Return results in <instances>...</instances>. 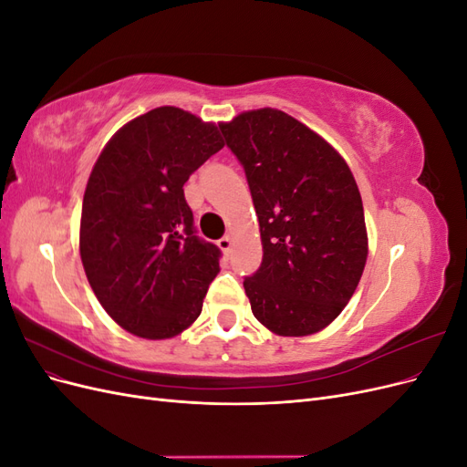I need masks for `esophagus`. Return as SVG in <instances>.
<instances>
[{
	"label": "esophagus",
	"mask_w": 467,
	"mask_h": 467,
	"mask_svg": "<svg viewBox=\"0 0 467 467\" xmlns=\"http://www.w3.org/2000/svg\"><path fill=\"white\" fill-rule=\"evenodd\" d=\"M232 244H234V237H232V235H223V237L218 239V247H220L223 253H228V251L232 249Z\"/></svg>",
	"instance_id": "esophagus-1"
}]
</instances>
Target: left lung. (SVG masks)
<instances>
[{
  "label": "left lung",
  "instance_id": "8db88e82",
  "mask_svg": "<svg viewBox=\"0 0 467 467\" xmlns=\"http://www.w3.org/2000/svg\"><path fill=\"white\" fill-rule=\"evenodd\" d=\"M218 126L259 218L263 263L244 280L251 312L275 335H314L343 312L368 257L357 181L327 140L278 109Z\"/></svg>",
  "mask_w": 467,
  "mask_h": 467
}]
</instances>
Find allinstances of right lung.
<instances>
[{"instance_id": "obj_1", "label": "right lung", "mask_w": 467, "mask_h": 467, "mask_svg": "<svg viewBox=\"0 0 467 467\" xmlns=\"http://www.w3.org/2000/svg\"><path fill=\"white\" fill-rule=\"evenodd\" d=\"M222 148L214 122L158 107L112 134L93 165L79 255L99 304L136 337L171 338L202 312L220 249L194 235L182 185Z\"/></svg>"}]
</instances>
